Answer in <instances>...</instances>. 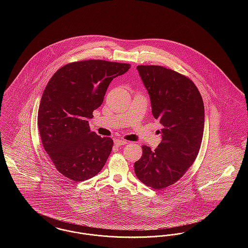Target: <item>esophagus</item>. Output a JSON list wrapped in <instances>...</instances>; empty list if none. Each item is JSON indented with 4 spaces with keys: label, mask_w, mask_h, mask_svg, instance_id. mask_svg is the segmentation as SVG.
<instances>
[{
    "label": "esophagus",
    "mask_w": 248,
    "mask_h": 248,
    "mask_svg": "<svg viewBox=\"0 0 248 248\" xmlns=\"http://www.w3.org/2000/svg\"><path fill=\"white\" fill-rule=\"evenodd\" d=\"M126 143H127L126 140H114V145H115V146H117V147L123 146V145H125Z\"/></svg>",
    "instance_id": "obj_1"
}]
</instances>
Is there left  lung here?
<instances>
[{
	"label": "left lung",
	"instance_id": "left-lung-1",
	"mask_svg": "<svg viewBox=\"0 0 248 248\" xmlns=\"http://www.w3.org/2000/svg\"><path fill=\"white\" fill-rule=\"evenodd\" d=\"M138 71L151 97L154 118L162 124V142L154 151L142 146L134 165L138 178L154 189L178 181L195 161L204 127V108L193 82L177 71L157 65Z\"/></svg>",
	"mask_w": 248,
	"mask_h": 248
}]
</instances>
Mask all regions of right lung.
Masks as SVG:
<instances>
[{
  "instance_id": "1",
  "label": "right lung",
  "mask_w": 248,
  "mask_h": 248,
  "mask_svg": "<svg viewBox=\"0 0 248 248\" xmlns=\"http://www.w3.org/2000/svg\"><path fill=\"white\" fill-rule=\"evenodd\" d=\"M127 63L90 59L61 67L49 80L38 110L43 146L64 177L80 182L106 164L113 140L89 128L88 119L102 104L109 83L128 71Z\"/></svg>"
}]
</instances>
